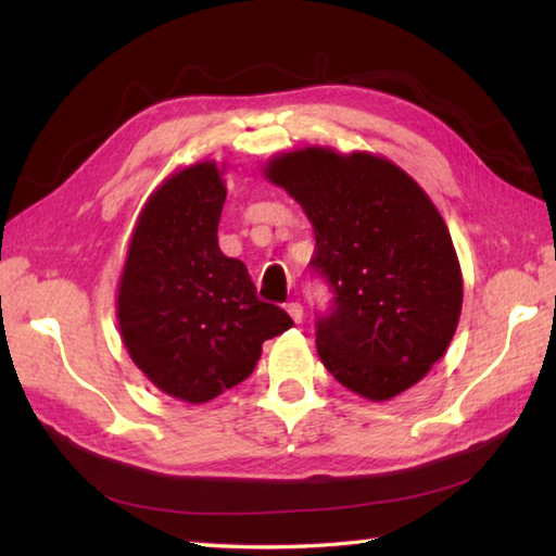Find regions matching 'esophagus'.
<instances>
[{"label":"esophagus","mask_w":556,"mask_h":556,"mask_svg":"<svg viewBox=\"0 0 556 556\" xmlns=\"http://www.w3.org/2000/svg\"><path fill=\"white\" fill-rule=\"evenodd\" d=\"M287 313L291 315L293 323H303V305L299 301L287 303Z\"/></svg>","instance_id":"34e87169"}]
</instances>
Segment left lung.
<instances>
[{"instance_id":"8db88e82","label":"left lung","mask_w":556,"mask_h":556,"mask_svg":"<svg viewBox=\"0 0 556 556\" xmlns=\"http://www.w3.org/2000/svg\"><path fill=\"white\" fill-rule=\"evenodd\" d=\"M263 174L308 215L311 265L334 291L332 313L317 320L325 368L370 401L420 382L464 305L452 236L428 193L387 157L323 146L281 152Z\"/></svg>"}]
</instances>
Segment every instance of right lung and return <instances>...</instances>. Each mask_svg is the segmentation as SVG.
Segmentation results:
<instances>
[{"instance_id": "obj_1", "label": "right lung", "mask_w": 556, "mask_h": 556, "mask_svg": "<svg viewBox=\"0 0 556 556\" xmlns=\"http://www.w3.org/2000/svg\"><path fill=\"white\" fill-rule=\"evenodd\" d=\"M224 164L203 160L167 176L128 241L116 320L136 368L160 392L205 404L255 370L267 339L293 325L260 301L248 269L219 251Z\"/></svg>"}]
</instances>
